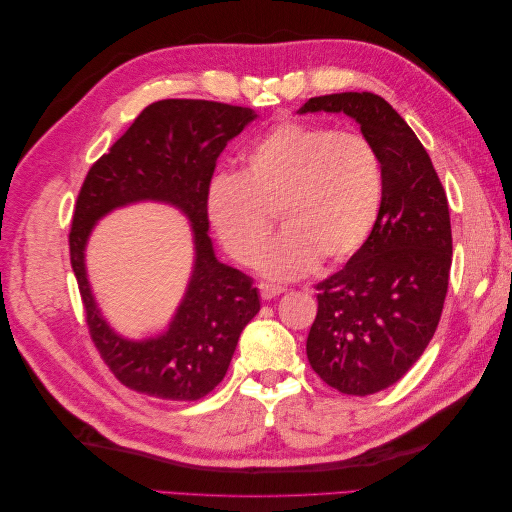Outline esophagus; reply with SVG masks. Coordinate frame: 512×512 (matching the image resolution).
Wrapping results in <instances>:
<instances>
[{"mask_svg": "<svg viewBox=\"0 0 512 512\" xmlns=\"http://www.w3.org/2000/svg\"><path fill=\"white\" fill-rule=\"evenodd\" d=\"M258 290H260V297L265 301H271L275 297H280V294L284 292L280 286H271V284H258Z\"/></svg>", "mask_w": 512, "mask_h": 512, "instance_id": "1", "label": "esophagus"}]
</instances>
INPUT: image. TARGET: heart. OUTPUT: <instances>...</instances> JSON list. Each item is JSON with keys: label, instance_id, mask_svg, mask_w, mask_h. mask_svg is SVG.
Returning <instances> with one entry per match:
<instances>
[{"label": "heart", "instance_id": "heart-1", "mask_svg": "<svg viewBox=\"0 0 512 512\" xmlns=\"http://www.w3.org/2000/svg\"><path fill=\"white\" fill-rule=\"evenodd\" d=\"M382 205V166L363 136L282 121L247 151L241 173L213 175L205 192L209 224L224 250L254 265L273 218L282 222L260 260L269 280H297L337 267L361 250Z\"/></svg>", "mask_w": 512, "mask_h": 512}]
</instances>
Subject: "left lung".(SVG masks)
I'll return each instance as SVG.
<instances>
[{
  "instance_id": "8db88e82",
  "label": "left lung",
  "mask_w": 512,
  "mask_h": 512,
  "mask_svg": "<svg viewBox=\"0 0 512 512\" xmlns=\"http://www.w3.org/2000/svg\"><path fill=\"white\" fill-rule=\"evenodd\" d=\"M305 113L354 119L382 166L374 230L342 271L316 284L307 335L316 374L339 393L365 397L404 378L438 329L453 260L448 200L429 153L384 98L318 96L299 108Z\"/></svg>"
}]
</instances>
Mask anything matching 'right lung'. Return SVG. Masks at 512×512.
<instances>
[{"label": "right lung", "mask_w": 512, "mask_h": 512, "mask_svg": "<svg viewBox=\"0 0 512 512\" xmlns=\"http://www.w3.org/2000/svg\"><path fill=\"white\" fill-rule=\"evenodd\" d=\"M258 115L209 100H160L89 168L76 200L70 262L79 282L91 339L115 378L136 393L196 401L226 376L239 335L260 312L252 277L215 258L205 192L220 153ZM164 202L191 222L195 267L169 329L128 340L105 322L90 292L84 250L93 226L115 208Z\"/></svg>", "instance_id": "obj_1"}]
</instances>
